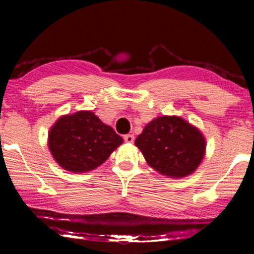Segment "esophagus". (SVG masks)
Listing matches in <instances>:
<instances>
[{
	"mask_svg": "<svg viewBox=\"0 0 254 254\" xmlns=\"http://www.w3.org/2000/svg\"><path fill=\"white\" fill-rule=\"evenodd\" d=\"M134 140H135V137H134V135L132 134H127V135H124V141L125 142H134Z\"/></svg>",
	"mask_w": 254,
	"mask_h": 254,
	"instance_id": "1",
	"label": "esophagus"
}]
</instances>
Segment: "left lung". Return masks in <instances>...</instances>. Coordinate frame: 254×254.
<instances>
[{
  "instance_id": "left-lung-1",
  "label": "left lung",
  "mask_w": 254,
  "mask_h": 254,
  "mask_svg": "<svg viewBox=\"0 0 254 254\" xmlns=\"http://www.w3.org/2000/svg\"><path fill=\"white\" fill-rule=\"evenodd\" d=\"M135 145L151 167L175 178L194 172L205 152L201 132L179 117H160L148 123Z\"/></svg>"
}]
</instances>
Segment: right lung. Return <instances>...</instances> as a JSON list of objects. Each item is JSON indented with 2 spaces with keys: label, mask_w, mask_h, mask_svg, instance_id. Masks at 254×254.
Wrapping results in <instances>:
<instances>
[{
  "label": "right lung",
  "mask_w": 254,
  "mask_h": 254,
  "mask_svg": "<svg viewBox=\"0 0 254 254\" xmlns=\"http://www.w3.org/2000/svg\"><path fill=\"white\" fill-rule=\"evenodd\" d=\"M122 142V136L92 112L60 118L49 134V148L56 162L77 173L98 167Z\"/></svg>",
  "instance_id": "add662e5"
}]
</instances>
